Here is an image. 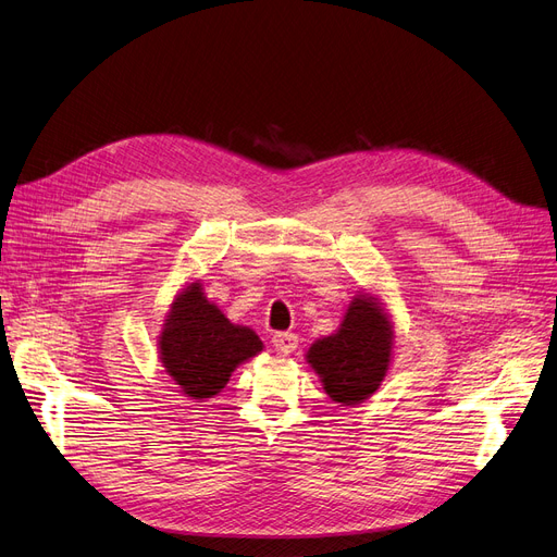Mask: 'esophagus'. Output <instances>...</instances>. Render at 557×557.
I'll return each instance as SVG.
<instances>
[{
	"label": "esophagus",
	"instance_id": "34e87169",
	"mask_svg": "<svg viewBox=\"0 0 557 557\" xmlns=\"http://www.w3.org/2000/svg\"><path fill=\"white\" fill-rule=\"evenodd\" d=\"M272 345H274L276 354L287 356V354H293V351L297 349L299 338H297V333H290V331H278V333H274V336H272Z\"/></svg>",
	"mask_w": 557,
	"mask_h": 557
}]
</instances>
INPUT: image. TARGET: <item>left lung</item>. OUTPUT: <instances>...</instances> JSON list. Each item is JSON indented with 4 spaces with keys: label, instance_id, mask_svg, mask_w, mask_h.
Instances as JSON below:
<instances>
[{
    "label": "left lung",
    "instance_id": "1",
    "mask_svg": "<svg viewBox=\"0 0 557 557\" xmlns=\"http://www.w3.org/2000/svg\"><path fill=\"white\" fill-rule=\"evenodd\" d=\"M393 326L374 297H356L331 336L310 345L306 361L326 395L343 407L361 405L382 386L391 366Z\"/></svg>",
    "mask_w": 557,
    "mask_h": 557
}]
</instances>
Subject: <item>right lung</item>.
<instances>
[{
	"label": "right lung",
	"instance_id": "right-lung-1",
	"mask_svg": "<svg viewBox=\"0 0 557 557\" xmlns=\"http://www.w3.org/2000/svg\"><path fill=\"white\" fill-rule=\"evenodd\" d=\"M262 351L249 326L233 324L203 297L201 283H189L171 304L160 336V359L173 382L191 399L216 395L231 372Z\"/></svg>",
	"mask_w": 557,
	"mask_h": 557
}]
</instances>
